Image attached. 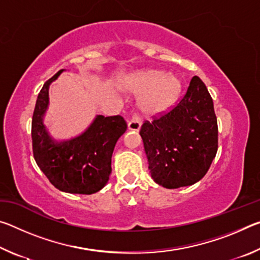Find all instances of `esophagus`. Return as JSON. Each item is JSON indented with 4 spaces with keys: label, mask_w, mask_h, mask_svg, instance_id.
Listing matches in <instances>:
<instances>
[{
    "label": "esophagus",
    "mask_w": 260,
    "mask_h": 260,
    "mask_svg": "<svg viewBox=\"0 0 260 260\" xmlns=\"http://www.w3.org/2000/svg\"><path fill=\"white\" fill-rule=\"evenodd\" d=\"M141 117L138 113H134L132 119L128 121V129L131 131H139L141 128Z\"/></svg>",
    "instance_id": "esophagus-1"
}]
</instances>
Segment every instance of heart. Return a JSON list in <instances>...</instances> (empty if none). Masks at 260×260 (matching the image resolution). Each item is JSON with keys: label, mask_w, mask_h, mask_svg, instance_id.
<instances>
[{"label": "heart", "mask_w": 260, "mask_h": 260, "mask_svg": "<svg viewBox=\"0 0 260 260\" xmlns=\"http://www.w3.org/2000/svg\"><path fill=\"white\" fill-rule=\"evenodd\" d=\"M131 93L142 95L141 109L150 116H158L172 109L181 94V80L161 70H142L131 74L125 82Z\"/></svg>", "instance_id": "1"}]
</instances>
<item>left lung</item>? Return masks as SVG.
<instances>
[{
	"mask_svg": "<svg viewBox=\"0 0 260 260\" xmlns=\"http://www.w3.org/2000/svg\"><path fill=\"white\" fill-rule=\"evenodd\" d=\"M151 177L169 189L191 186L208 172L218 150L213 101L199 77H192L178 104L141 126Z\"/></svg>",
	"mask_w": 260,
	"mask_h": 260,
	"instance_id": "left-lung-1",
	"label": "left lung"
}]
</instances>
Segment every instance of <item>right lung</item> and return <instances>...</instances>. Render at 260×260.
Masks as SVG:
<instances>
[{
    "label": "right lung",
    "mask_w": 260,
    "mask_h": 260,
    "mask_svg": "<svg viewBox=\"0 0 260 260\" xmlns=\"http://www.w3.org/2000/svg\"><path fill=\"white\" fill-rule=\"evenodd\" d=\"M63 70L47 80L39 93L32 118L33 156L52 186L70 193L90 195L102 189L111 173V157L127 124L121 116L95 118L78 138L55 143L42 122L50 83Z\"/></svg>",
    "instance_id": "obj_1"
}]
</instances>
